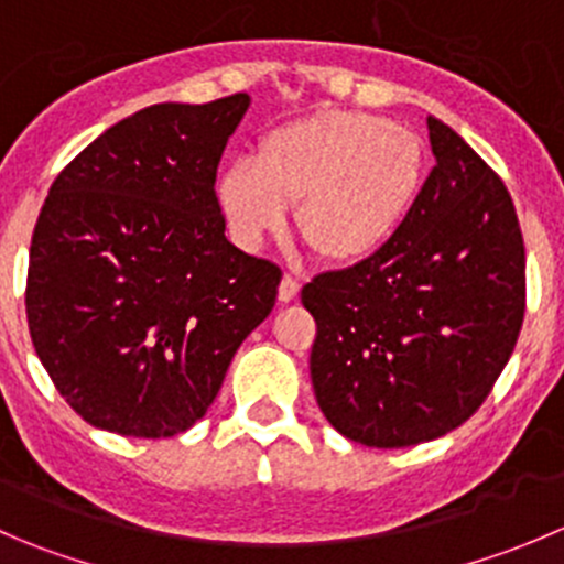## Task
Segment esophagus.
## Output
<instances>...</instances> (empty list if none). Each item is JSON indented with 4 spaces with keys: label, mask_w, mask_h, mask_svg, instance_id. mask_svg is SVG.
<instances>
[{
    "label": "esophagus",
    "mask_w": 564,
    "mask_h": 564,
    "mask_svg": "<svg viewBox=\"0 0 564 564\" xmlns=\"http://www.w3.org/2000/svg\"><path fill=\"white\" fill-rule=\"evenodd\" d=\"M297 292H300V281H297V278L283 275L281 286H278V300H281V303H292V300L297 297Z\"/></svg>",
    "instance_id": "esophagus-1"
}]
</instances>
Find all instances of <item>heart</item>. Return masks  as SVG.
Here are the masks:
<instances>
[{"label": "heart", "instance_id": "heart-1", "mask_svg": "<svg viewBox=\"0 0 564 564\" xmlns=\"http://www.w3.org/2000/svg\"><path fill=\"white\" fill-rule=\"evenodd\" d=\"M425 180V147L414 130L362 111H318L261 135L256 166L220 172L215 198L242 246L286 224L329 264H357L388 246L412 213Z\"/></svg>", "mask_w": 564, "mask_h": 564}]
</instances>
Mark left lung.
<instances>
[{
  "label": "left lung",
  "mask_w": 564,
  "mask_h": 564,
  "mask_svg": "<svg viewBox=\"0 0 564 564\" xmlns=\"http://www.w3.org/2000/svg\"><path fill=\"white\" fill-rule=\"evenodd\" d=\"M429 139L436 166L388 246L303 286L318 409L368 447H412L469 420L524 322V240L508 187L436 117Z\"/></svg>",
  "instance_id": "8db88e82"
}]
</instances>
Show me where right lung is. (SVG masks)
Here are the masks:
<instances>
[{
  "instance_id": "add662e5",
  "label": "right lung",
  "mask_w": 564,
  "mask_h": 564,
  "mask_svg": "<svg viewBox=\"0 0 564 564\" xmlns=\"http://www.w3.org/2000/svg\"><path fill=\"white\" fill-rule=\"evenodd\" d=\"M250 106L155 104L78 152L32 235L26 322L95 429L161 440L204 417L281 270L226 240L215 174Z\"/></svg>"
}]
</instances>
